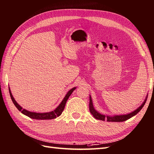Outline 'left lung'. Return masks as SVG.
I'll return each instance as SVG.
<instances>
[{
	"mask_svg": "<svg viewBox=\"0 0 154 154\" xmlns=\"http://www.w3.org/2000/svg\"><path fill=\"white\" fill-rule=\"evenodd\" d=\"M147 97H148L146 96L144 101L143 102V103L142 104L139 108L137 109L135 111H134L133 112H132L131 113H129V114H128V115L108 116V115H102V114L100 113L99 112H97L96 110L94 109L91 96H90V103H89L90 112L93 115V116L97 120H102V121H107V122H124V121H125V120L129 119V118H131L133 116L136 115L142 109H143V107H144V105L146 103V101Z\"/></svg>",
	"mask_w": 154,
	"mask_h": 154,
	"instance_id": "left-lung-1",
	"label": "left lung"
}]
</instances>
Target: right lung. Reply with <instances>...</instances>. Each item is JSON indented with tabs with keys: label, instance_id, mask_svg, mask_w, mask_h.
<instances>
[{
	"label": "right lung",
	"instance_id": "obj_1",
	"mask_svg": "<svg viewBox=\"0 0 154 154\" xmlns=\"http://www.w3.org/2000/svg\"><path fill=\"white\" fill-rule=\"evenodd\" d=\"M76 87H74L73 88L71 89L68 92V93L66 94V95L65 96L64 98L63 99L60 104L59 105L58 107L55 109L54 111L49 112H44V113H38V112H30L27 111V110L23 109L20 105H19L16 101L15 100L12 94L11 93L10 89L9 88V92H10V95L11 97V99L12 100L14 104L15 105V107L17 108L19 111H21V113H23V115H25L27 116H29L30 118H32V119H36V120H51V119H54V118H56L57 117L60 116L62 112H63L65 107V105L66 103V101L68 100L69 97L70 96L71 94H72V92L75 90Z\"/></svg>",
	"mask_w": 154,
	"mask_h": 154
}]
</instances>
